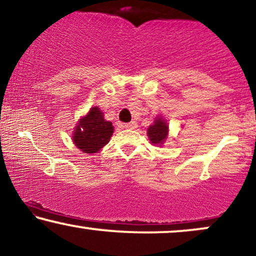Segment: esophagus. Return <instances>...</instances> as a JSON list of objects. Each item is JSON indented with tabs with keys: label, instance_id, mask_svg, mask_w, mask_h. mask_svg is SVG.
<instances>
[{
	"label": "esophagus",
	"instance_id": "esophagus-1",
	"mask_svg": "<svg viewBox=\"0 0 256 256\" xmlns=\"http://www.w3.org/2000/svg\"><path fill=\"white\" fill-rule=\"evenodd\" d=\"M137 126H138L137 122H128V124H125L122 128H126V130H134V128H137Z\"/></svg>",
	"mask_w": 256,
	"mask_h": 256
}]
</instances>
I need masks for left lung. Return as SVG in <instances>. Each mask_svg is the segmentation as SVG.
I'll list each match as a JSON object with an SVG mask.
<instances>
[{"label": "left lung", "instance_id": "left-lung-1", "mask_svg": "<svg viewBox=\"0 0 256 256\" xmlns=\"http://www.w3.org/2000/svg\"><path fill=\"white\" fill-rule=\"evenodd\" d=\"M148 137L152 145L156 146H164L169 136V124L162 116H157L152 124L148 128Z\"/></svg>", "mask_w": 256, "mask_h": 256}]
</instances>
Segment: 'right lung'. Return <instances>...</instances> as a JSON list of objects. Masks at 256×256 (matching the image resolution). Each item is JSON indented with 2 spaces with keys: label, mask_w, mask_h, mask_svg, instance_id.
Instances as JSON below:
<instances>
[{
  "label": "right lung",
  "mask_w": 256,
  "mask_h": 256,
  "mask_svg": "<svg viewBox=\"0 0 256 256\" xmlns=\"http://www.w3.org/2000/svg\"><path fill=\"white\" fill-rule=\"evenodd\" d=\"M114 128L104 119V113L98 106L90 108L76 122L72 132V140L85 154H96L108 143Z\"/></svg>",
  "instance_id": "1"
}]
</instances>
